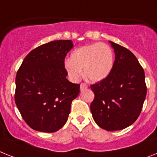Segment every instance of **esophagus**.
<instances>
[{"label":"esophagus","instance_id":"esophagus-1","mask_svg":"<svg viewBox=\"0 0 157 157\" xmlns=\"http://www.w3.org/2000/svg\"><path fill=\"white\" fill-rule=\"evenodd\" d=\"M87 84L85 83V82H82L81 84H80V90H85V89H86L87 88Z\"/></svg>","mask_w":157,"mask_h":157}]
</instances>
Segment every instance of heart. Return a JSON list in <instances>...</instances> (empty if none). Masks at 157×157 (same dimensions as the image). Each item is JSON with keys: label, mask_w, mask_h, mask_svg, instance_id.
Wrapping results in <instances>:
<instances>
[{"label": "heart", "mask_w": 157, "mask_h": 157, "mask_svg": "<svg viewBox=\"0 0 157 157\" xmlns=\"http://www.w3.org/2000/svg\"><path fill=\"white\" fill-rule=\"evenodd\" d=\"M114 65L113 50L105 43L81 46L74 50L65 67L70 77L77 80L84 70V76L88 81L97 82L109 75Z\"/></svg>", "instance_id": "b5f03b06"}]
</instances>
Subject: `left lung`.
<instances>
[{
    "label": "left lung",
    "mask_w": 157,
    "mask_h": 157,
    "mask_svg": "<svg viewBox=\"0 0 157 157\" xmlns=\"http://www.w3.org/2000/svg\"><path fill=\"white\" fill-rule=\"evenodd\" d=\"M109 42L116 54L113 68L106 78L90 85L94 94L90 111L100 128L117 131L132 125L139 117L147 86L144 71L134 54Z\"/></svg>",
    "instance_id": "obj_1"
}]
</instances>
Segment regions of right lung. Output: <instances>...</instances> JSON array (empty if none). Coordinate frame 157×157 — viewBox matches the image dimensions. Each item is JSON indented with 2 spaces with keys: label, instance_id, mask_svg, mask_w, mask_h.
Here are the masks:
<instances>
[{
  "label": "right lung",
  "instance_id": "add662e5",
  "mask_svg": "<svg viewBox=\"0 0 157 157\" xmlns=\"http://www.w3.org/2000/svg\"><path fill=\"white\" fill-rule=\"evenodd\" d=\"M74 44L56 40L35 48L25 58L16 76L15 103L32 129L54 132L67 123L79 84L67 79L64 61Z\"/></svg>",
  "mask_w": 157,
  "mask_h": 157
}]
</instances>
